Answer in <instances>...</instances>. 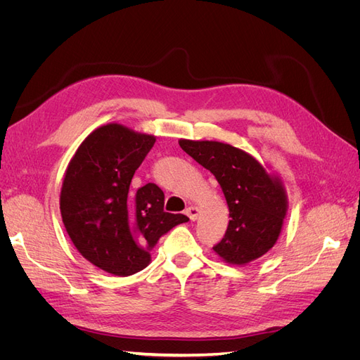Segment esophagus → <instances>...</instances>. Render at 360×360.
Masks as SVG:
<instances>
[{
  "mask_svg": "<svg viewBox=\"0 0 360 360\" xmlns=\"http://www.w3.org/2000/svg\"><path fill=\"white\" fill-rule=\"evenodd\" d=\"M186 214L189 216L191 221H197L198 214H200V209H198V207H195V205H191L186 209Z\"/></svg>",
  "mask_w": 360,
  "mask_h": 360,
  "instance_id": "1",
  "label": "esophagus"
}]
</instances>
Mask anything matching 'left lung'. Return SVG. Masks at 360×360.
I'll return each instance as SVG.
<instances>
[{"label": "left lung", "instance_id": "obj_1", "mask_svg": "<svg viewBox=\"0 0 360 360\" xmlns=\"http://www.w3.org/2000/svg\"><path fill=\"white\" fill-rule=\"evenodd\" d=\"M180 147L219 183L230 210L222 240L213 246L225 263L243 266L274 248L288 210L284 183L246 151L219 141L180 139Z\"/></svg>", "mask_w": 360, "mask_h": 360}]
</instances>
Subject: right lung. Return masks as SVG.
Wrapping results in <instances>:
<instances>
[{"label":"right lung","instance_id":"obj_1","mask_svg":"<svg viewBox=\"0 0 360 360\" xmlns=\"http://www.w3.org/2000/svg\"><path fill=\"white\" fill-rule=\"evenodd\" d=\"M156 136L110 123L86 136L63 179V224L79 254L115 276H129L150 264L159 238L184 214L163 212L165 195L155 183L130 192L135 171Z\"/></svg>","mask_w":360,"mask_h":360}]
</instances>
